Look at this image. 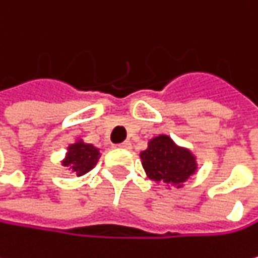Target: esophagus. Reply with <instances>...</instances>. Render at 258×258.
<instances>
[{
	"instance_id": "34e87169",
	"label": "esophagus",
	"mask_w": 258,
	"mask_h": 258,
	"mask_svg": "<svg viewBox=\"0 0 258 258\" xmlns=\"http://www.w3.org/2000/svg\"><path fill=\"white\" fill-rule=\"evenodd\" d=\"M117 147H119V148H123V150H130V148H132V142H130V141H125V142L119 144Z\"/></svg>"
}]
</instances>
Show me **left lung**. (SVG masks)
Returning a JSON list of instances; mask_svg holds the SVG:
<instances>
[{
    "instance_id": "left-lung-1",
    "label": "left lung",
    "mask_w": 258,
    "mask_h": 258,
    "mask_svg": "<svg viewBox=\"0 0 258 258\" xmlns=\"http://www.w3.org/2000/svg\"><path fill=\"white\" fill-rule=\"evenodd\" d=\"M148 179L165 188H182L197 173V160L191 150L177 145L170 136L159 135L139 153Z\"/></svg>"
}]
</instances>
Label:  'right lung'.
I'll return each mask as SVG.
<instances>
[{
	"mask_svg": "<svg viewBox=\"0 0 258 258\" xmlns=\"http://www.w3.org/2000/svg\"><path fill=\"white\" fill-rule=\"evenodd\" d=\"M99 157H101L99 148L84 142V139H78L76 142L67 147V153H66V157L61 160V165L62 167H67L70 173L79 177L93 170L96 167Z\"/></svg>",
	"mask_w": 258,
	"mask_h": 258,
	"instance_id": "add662e5",
	"label": "right lung"
}]
</instances>
